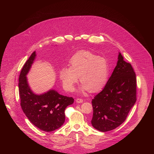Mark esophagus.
Instances as JSON below:
<instances>
[{
    "mask_svg": "<svg viewBox=\"0 0 154 154\" xmlns=\"http://www.w3.org/2000/svg\"><path fill=\"white\" fill-rule=\"evenodd\" d=\"M76 102L77 103H82L83 102V100L82 99H80V98H77L76 99Z\"/></svg>",
    "mask_w": 154,
    "mask_h": 154,
    "instance_id": "34e87169",
    "label": "esophagus"
}]
</instances>
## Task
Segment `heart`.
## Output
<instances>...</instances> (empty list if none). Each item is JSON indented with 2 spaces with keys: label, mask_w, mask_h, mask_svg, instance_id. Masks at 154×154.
I'll list each match as a JSON object with an SVG mask.
<instances>
[{
  "label": "heart",
  "mask_w": 154,
  "mask_h": 154,
  "mask_svg": "<svg viewBox=\"0 0 154 154\" xmlns=\"http://www.w3.org/2000/svg\"><path fill=\"white\" fill-rule=\"evenodd\" d=\"M69 67H62L59 77L64 88L72 92L79 81L82 83L80 91L89 90L96 93L106 85L109 72L108 61L104 57L88 51H80L74 54L69 60Z\"/></svg>",
  "instance_id": "1"
}]
</instances>
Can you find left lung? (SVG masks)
<instances>
[{"mask_svg": "<svg viewBox=\"0 0 154 154\" xmlns=\"http://www.w3.org/2000/svg\"><path fill=\"white\" fill-rule=\"evenodd\" d=\"M136 100L135 72L119 53L111 77L103 90L92 100V125L103 132L116 128L125 121Z\"/></svg>", "mask_w": 154, "mask_h": 154, "instance_id": "8db88e82", "label": "left lung"}]
</instances>
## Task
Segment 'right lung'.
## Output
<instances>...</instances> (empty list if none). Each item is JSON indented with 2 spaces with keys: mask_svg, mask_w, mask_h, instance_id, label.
Returning <instances> with one entry per match:
<instances>
[{
  "mask_svg": "<svg viewBox=\"0 0 154 154\" xmlns=\"http://www.w3.org/2000/svg\"><path fill=\"white\" fill-rule=\"evenodd\" d=\"M36 57L32 53L22 69L19 77L20 106L29 121L40 130L49 132L59 128L65 121L64 110L74 102L72 97L49 90L42 94L33 93L27 82V74Z\"/></svg>",
  "mask_w": 154,
  "mask_h": 154,
  "instance_id": "right-lung-1",
  "label": "right lung"
}]
</instances>
